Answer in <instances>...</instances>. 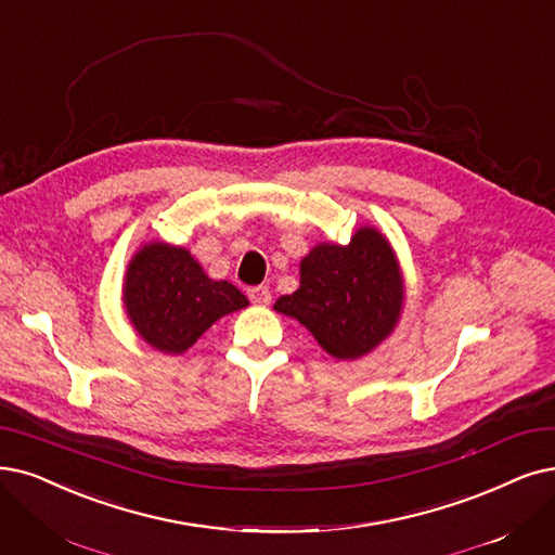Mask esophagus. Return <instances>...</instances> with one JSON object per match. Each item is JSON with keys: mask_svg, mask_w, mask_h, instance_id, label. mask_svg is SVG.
<instances>
[{"mask_svg": "<svg viewBox=\"0 0 555 555\" xmlns=\"http://www.w3.org/2000/svg\"><path fill=\"white\" fill-rule=\"evenodd\" d=\"M248 298H250L255 305H269V302H271L269 286H253V289H248Z\"/></svg>", "mask_w": 555, "mask_h": 555, "instance_id": "obj_1", "label": "esophagus"}]
</instances>
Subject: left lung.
<instances>
[{"instance_id":"left-lung-1","label":"left lung","mask_w":555,"mask_h":555,"mask_svg":"<svg viewBox=\"0 0 555 555\" xmlns=\"http://www.w3.org/2000/svg\"><path fill=\"white\" fill-rule=\"evenodd\" d=\"M405 280L389 238L371 225L350 243H319L300 259V286L273 305L335 360H360L401 321Z\"/></svg>"}]
</instances>
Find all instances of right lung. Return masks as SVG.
Returning a JSON list of instances; mask_svg holds the SVG:
<instances>
[{
  "label": "right lung",
  "instance_id": "1",
  "mask_svg": "<svg viewBox=\"0 0 555 555\" xmlns=\"http://www.w3.org/2000/svg\"><path fill=\"white\" fill-rule=\"evenodd\" d=\"M122 307L150 348L182 354L218 319L248 307V298L232 282L211 280L191 250L150 241L127 263Z\"/></svg>",
  "mask_w": 555,
  "mask_h": 555
}]
</instances>
